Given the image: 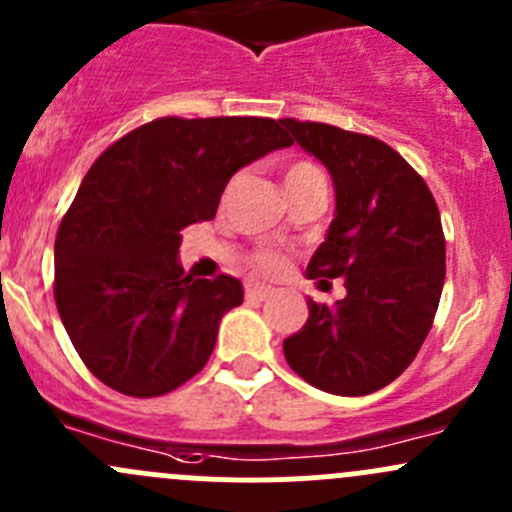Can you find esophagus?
I'll return each mask as SVG.
<instances>
[{"mask_svg":"<svg viewBox=\"0 0 512 512\" xmlns=\"http://www.w3.org/2000/svg\"><path fill=\"white\" fill-rule=\"evenodd\" d=\"M245 294H247V299H252V302H265V299H270L272 294H275V287H270V285H247Z\"/></svg>","mask_w":512,"mask_h":512,"instance_id":"esophagus-1","label":"esophagus"}]
</instances>
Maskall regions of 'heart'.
Wrapping results in <instances>:
<instances>
[{
    "mask_svg": "<svg viewBox=\"0 0 512 512\" xmlns=\"http://www.w3.org/2000/svg\"><path fill=\"white\" fill-rule=\"evenodd\" d=\"M309 178H322V173H319L317 168H314L312 163H304V160H297V163H292L287 168L285 173V185L287 183H302V180H309ZM255 267L262 272H280L282 267H285V260H282L280 252H272V250H265V252H257L255 255Z\"/></svg>",
    "mask_w": 512,
    "mask_h": 512,
    "instance_id": "b5f03b06",
    "label": "heart"
}]
</instances>
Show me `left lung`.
<instances>
[{
	"instance_id": "8db88e82",
	"label": "left lung",
	"mask_w": 512,
	"mask_h": 512,
	"mask_svg": "<svg viewBox=\"0 0 512 512\" xmlns=\"http://www.w3.org/2000/svg\"><path fill=\"white\" fill-rule=\"evenodd\" d=\"M280 123L329 170L337 198L307 277H344L347 287L332 307L307 299L309 319L285 339V359L327 394H374L404 374L436 317L446 280L438 205L386 143L327 123Z\"/></svg>"
}]
</instances>
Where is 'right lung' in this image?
Listing matches in <instances>:
<instances>
[{"mask_svg": "<svg viewBox=\"0 0 512 512\" xmlns=\"http://www.w3.org/2000/svg\"><path fill=\"white\" fill-rule=\"evenodd\" d=\"M287 146L272 118L168 116L98 156L54 245L56 309L98 381L151 399L208 364L242 285L183 275L180 232L215 218L237 170Z\"/></svg>", "mask_w": 512, "mask_h": 512, "instance_id": "add662e5", "label": "right lung"}]
</instances>
